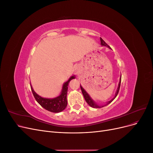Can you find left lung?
Instances as JSON below:
<instances>
[{"label":"left lung","instance_id":"8db88e82","mask_svg":"<svg viewBox=\"0 0 153 153\" xmlns=\"http://www.w3.org/2000/svg\"><path fill=\"white\" fill-rule=\"evenodd\" d=\"M100 41H101V45H102V46H105V47H107L108 48H110L109 46L105 42V41H103V39L102 38H100ZM121 77L120 78V80H119V85H118V87H117V89L116 92H115V96H114V98H113L112 100H111L110 101H108V102L106 103V104H105V105H103V106H100V105H98V104H96V103L94 102V101L91 99L90 96H89V94H88L87 92L84 89V88H83V87L81 86V85H80V88H81L82 94H83V95H84L85 100L86 101V102L88 103V105H89L90 106H91V107H92V108H101V107H103V106H106V105H108L109 103H110L112 102V101L115 98V97H116V96H117L118 92H119V89H120V85H121Z\"/></svg>","mask_w":153,"mask_h":153}]
</instances>
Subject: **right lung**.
<instances>
[{
  "label": "right lung",
  "mask_w": 153,
  "mask_h": 153,
  "mask_svg": "<svg viewBox=\"0 0 153 153\" xmlns=\"http://www.w3.org/2000/svg\"><path fill=\"white\" fill-rule=\"evenodd\" d=\"M75 78V76H72L66 82L63 84L62 91L61 92V94L58 96L56 98H44L37 94L34 92L33 88L31 87L32 92L36 100L42 107H43L45 109L51 112L54 113H58L61 112L62 110L66 108L68 101H67V92H68V84L72 79Z\"/></svg>",
  "instance_id": "right-lung-1"
}]
</instances>
